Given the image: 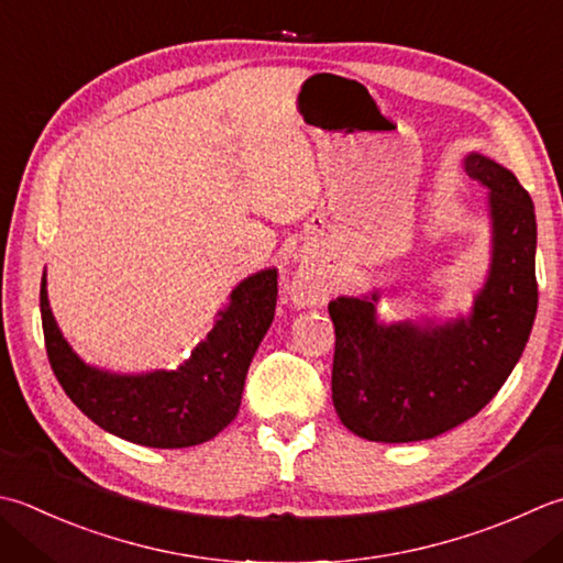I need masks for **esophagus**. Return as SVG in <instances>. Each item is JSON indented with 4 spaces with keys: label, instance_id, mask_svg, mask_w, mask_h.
Masks as SVG:
<instances>
[{
    "label": "esophagus",
    "instance_id": "1",
    "mask_svg": "<svg viewBox=\"0 0 563 563\" xmlns=\"http://www.w3.org/2000/svg\"><path fill=\"white\" fill-rule=\"evenodd\" d=\"M290 290H292V300L297 305H312V302H322L324 300L322 283H319L317 275L310 273V271L295 275Z\"/></svg>",
    "mask_w": 563,
    "mask_h": 563
}]
</instances>
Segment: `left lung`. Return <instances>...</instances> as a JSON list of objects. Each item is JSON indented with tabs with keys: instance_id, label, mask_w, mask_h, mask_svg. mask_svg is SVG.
<instances>
[{
	"instance_id": "8db88e82",
	"label": "left lung",
	"mask_w": 563,
	"mask_h": 563,
	"mask_svg": "<svg viewBox=\"0 0 563 563\" xmlns=\"http://www.w3.org/2000/svg\"><path fill=\"white\" fill-rule=\"evenodd\" d=\"M490 190L493 266L468 319L444 327L380 324L378 295L329 302L334 322L332 400L368 442H422L486 407L520 361L537 314V222L530 192L478 153L464 163Z\"/></svg>"
}]
</instances>
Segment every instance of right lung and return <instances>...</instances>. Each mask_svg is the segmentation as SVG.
I'll list each match as a JSON object with an SVG mask.
<instances>
[{
    "label": "right lung",
    "mask_w": 563,
    "mask_h": 563,
    "mask_svg": "<svg viewBox=\"0 0 563 563\" xmlns=\"http://www.w3.org/2000/svg\"><path fill=\"white\" fill-rule=\"evenodd\" d=\"M278 302V273L261 271L231 292L207 341L178 371L112 376L73 354L51 314L46 273L41 280V322L46 354L68 398L95 424L126 442L185 449L209 442L234 420L246 371Z\"/></svg>",
    "instance_id": "obj_1"
}]
</instances>
